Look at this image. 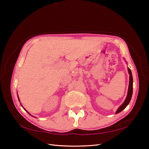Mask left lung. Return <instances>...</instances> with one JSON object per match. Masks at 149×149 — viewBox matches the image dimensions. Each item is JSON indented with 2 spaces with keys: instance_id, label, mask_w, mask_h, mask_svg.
Here are the masks:
<instances>
[{
  "instance_id": "left-lung-1",
  "label": "left lung",
  "mask_w": 149,
  "mask_h": 149,
  "mask_svg": "<svg viewBox=\"0 0 149 149\" xmlns=\"http://www.w3.org/2000/svg\"><path fill=\"white\" fill-rule=\"evenodd\" d=\"M128 72L129 74V88H128V92H127V95L126 97L125 100L123 102V104H122L118 109L116 111V113L118 114L120 112H121L123 110H124L125 108L127 107V106L129 104L130 100L132 98V92H133V78H132V74L131 70H130L128 68Z\"/></svg>"
}]
</instances>
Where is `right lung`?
Instances as JSON below:
<instances>
[{"label":"right lung","mask_w":149,"mask_h":149,"mask_svg":"<svg viewBox=\"0 0 149 149\" xmlns=\"http://www.w3.org/2000/svg\"><path fill=\"white\" fill-rule=\"evenodd\" d=\"M17 96H18V95H17ZM18 97H19V96H18ZM19 101H20V100H19ZM25 111H26V110H25ZM26 112H28V113H29V114L30 115H31V114H30L29 113V112L28 111H26Z\"/></svg>","instance_id":"obj_1"}]
</instances>
